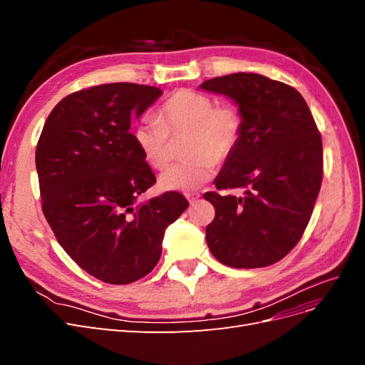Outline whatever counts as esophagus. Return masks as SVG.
<instances>
[{
  "label": "esophagus",
  "mask_w": 365,
  "mask_h": 365,
  "mask_svg": "<svg viewBox=\"0 0 365 365\" xmlns=\"http://www.w3.org/2000/svg\"><path fill=\"white\" fill-rule=\"evenodd\" d=\"M185 197H187V201L190 202V205H193L197 200H200L201 195H200V193H187V195H185Z\"/></svg>",
  "instance_id": "1"
}]
</instances>
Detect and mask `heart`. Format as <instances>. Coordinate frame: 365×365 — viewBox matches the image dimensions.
I'll use <instances>...</instances> for the list:
<instances>
[{
    "mask_svg": "<svg viewBox=\"0 0 365 365\" xmlns=\"http://www.w3.org/2000/svg\"><path fill=\"white\" fill-rule=\"evenodd\" d=\"M242 134V115L233 105H216L210 96L180 90L165 101L155 115L143 117L132 137L143 158L153 169L172 160V141L182 140L185 158L161 173L160 187L170 192H192L205 184L215 165L235 152Z\"/></svg>",
    "mask_w": 365,
    "mask_h": 365,
    "instance_id": "heart-1",
    "label": "heart"
}]
</instances>
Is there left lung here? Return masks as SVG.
<instances>
[{
	"mask_svg": "<svg viewBox=\"0 0 365 365\" xmlns=\"http://www.w3.org/2000/svg\"><path fill=\"white\" fill-rule=\"evenodd\" d=\"M242 115L240 140L208 192L216 215L205 228L213 256L231 268L279 262L302 239L323 176V145L314 117L295 88L262 74L233 73L205 81Z\"/></svg>",
	"mask_w": 365,
	"mask_h": 365,
	"instance_id": "obj_1",
	"label": "left lung"
}]
</instances>
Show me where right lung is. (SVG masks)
I'll use <instances>...</instances> for the list:
<instances>
[{"instance_id": "add662e5", "label": "right lung", "mask_w": 365, "mask_h": 365, "mask_svg": "<svg viewBox=\"0 0 365 365\" xmlns=\"http://www.w3.org/2000/svg\"><path fill=\"white\" fill-rule=\"evenodd\" d=\"M161 94L126 82L73 93L53 108L38 141L43 216L68 256L105 283L148 275L161 257L165 228L189 207L178 192L138 202L157 180L130 120Z\"/></svg>"}]
</instances>
